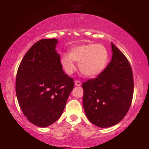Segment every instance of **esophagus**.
Returning a JSON list of instances; mask_svg holds the SVG:
<instances>
[{"mask_svg":"<svg viewBox=\"0 0 149 149\" xmlns=\"http://www.w3.org/2000/svg\"><path fill=\"white\" fill-rule=\"evenodd\" d=\"M74 85H75V86H81V83L80 82V81H74Z\"/></svg>","mask_w":149,"mask_h":149,"instance_id":"1","label":"esophagus"}]
</instances>
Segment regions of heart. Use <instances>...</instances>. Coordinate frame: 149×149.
I'll return each instance as SVG.
<instances>
[{
  "mask_svg": "<svg viewBox=\"0 0 149 149\" xmlns=\"http://www.w3.org/2000/svg\"><path fill=\"white\" fill-rule=\"evenodd\" d=\"M109 56L108 50L103 45L83 44L72 47L68 54H62L60 62L67 74H71L74 72V61L79 62V70L84 76L95 77L104 70Z\"/></svg>",
  "mask_w": 149,
  "mask_h": 149,
  "instance_id": "heart-1",
  "label": "heart"
}]
</instances>
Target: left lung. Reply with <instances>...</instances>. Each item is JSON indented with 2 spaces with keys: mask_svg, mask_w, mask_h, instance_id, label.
<instances>
[{
  "mask_svg": "<svg viewBox=\"0 0 149 149\" xmlns=\"http://www.w3.org/2000/svg\"><path fill=\"white\" fill-rule=\"evenodd\" d=\"M113 56L96 78L83 83V104L87 117L100 127L119 123L129 111L134 93L132 70L124 54L111 42Z\"/></svg>",
  "mask_w": 149,
  "mask_h": 149,
  "instance_id": "8db88e82",
  "label": "left lung"
}]
</instances>
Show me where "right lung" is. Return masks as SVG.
<instances>
[{
	"label": "right lung",
	"mask_w": 149,
	"mask_h": 149,
	"mask_svg": "<svg viewBox=\"0 0 149 149\" xmlns=\"http://www.w3.org/2000/svg\"><path fill=\"white\" fill-rule=\"evenodd\" d=\"M58 40L46 38L32 45L20 63L15 91L24 115L32 124L46 127L62 115L74 87L56 50Z\"/></svg>",
	"instance_id": "1"
}]
</instances>
